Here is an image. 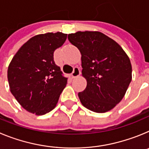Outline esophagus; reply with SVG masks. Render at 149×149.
Instances as JSON below:
<instances>
[{"label":"esophagus","mask_w":149,"mask_h":149,"mask_svg":"<svg viewBox=\"0 0 149 149\" xmlns=\"http://www.w3.org/2000/svg\"><path fill=\"white\" fill-rule=\"evenodd\" d=\"M80 74H81V70H80V68H79L78 67H74L73 72H72V78L78 77V76H80Z\"/></svg>","instance_id":"34e87169"}]
</instances>
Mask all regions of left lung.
I'll return each instance as SVG.
<instances>
[{
    "label": "left lung",
    "instance_id": "8db88e82",
    "mask_svg": "<svg viewBox=\"0 0 149 149\" xmlns=\"http://www.w3.org/2000/svg\"><path fill=\"white\" fill-rule=\"evenodd\" d=\"M68 40L81 52L82 76L86 87L78 93L83 106L95 113L114 108L132 80L128 56L118 43L98 31H77Z\"/></svg>",
    "mask_w": 149,
    "mask_h": 149
}]
</instances>
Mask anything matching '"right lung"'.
Returning <instances> with one entry per match:
<instances>
[{
    "mask_svg": "<svg viewBox=\"0 0 149 149\" xmlns=\"http://www.w3.org/2000/svg\"><path fill=\"white\" fill-rule=\"evenodd\" d=\"M62 32L30 38L19 48L8 66L10 92L24 110L42 116L53 110L67 84L54 61L55 50L66 40Z\"/></svg>",
    "mask_w": 149,
    "mask_h": 149,
    "instance_id": "1",
    "label": "right lung"
}]
</instances>
